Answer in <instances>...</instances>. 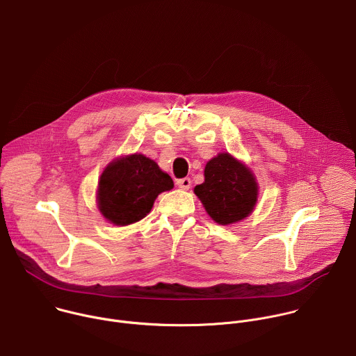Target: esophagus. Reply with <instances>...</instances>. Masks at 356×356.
Here are the masks:
<instances>
[{"label": "esophagus", "mask_w": 356, "mask_h": 356, "mask_svg": "<svg viewBox=\"0 0 356 356\" xmlns=\"http://www.w3.org/2000/svg\"><path fill=\"white\" fill-rule=\"evenodd\" d=\"M177 186H179V188H181V190H188L190 188V186H191V180L188 179V177H184V179H180V180H177V183H176Z\"/></svg>", "instance_id": "obj_1"}]
</instances>
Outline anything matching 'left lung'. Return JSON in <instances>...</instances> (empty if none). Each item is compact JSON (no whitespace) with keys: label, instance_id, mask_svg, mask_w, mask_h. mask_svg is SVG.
Returning a JSON list of instances; mask_svg holds the SVG:
<instances>
[{"label":"left lung","instance_id":"obj_1","mask_svg":"<svg viewBox=\"0 0 356 356\" xmlns=\"http://www.w3.org/2000/svg\"><path fill=\"white\" fill-rule=\"evenodd\" d=\"M207 213L219 225H232L248 218L256 208L259 183L252 169L229 152L207 162L204 183L194 187Z\"/></svg>","mask_w":356,"mask_h":356}]
</instances>
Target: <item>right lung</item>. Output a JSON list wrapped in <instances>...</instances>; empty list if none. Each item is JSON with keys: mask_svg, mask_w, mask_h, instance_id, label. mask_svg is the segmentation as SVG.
<instances>
[{"mask_svg": "<svg viewBox=\"0 0 356 356\" xmlns=\"http://www.w3.org/2000/svg\"><path fill=\"white\" fill-rule=\"evenodd\" d=\"M173 187L172 177L145 155L118 156L99 177L97 209L108 223L127 226L145 218L156 197Z\"/></svg>", "mask_w": 356, "mask_h": 356, "instance_id": "add662e5", "label": "right lung"}]
</instances>
